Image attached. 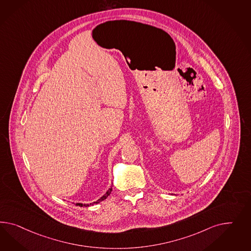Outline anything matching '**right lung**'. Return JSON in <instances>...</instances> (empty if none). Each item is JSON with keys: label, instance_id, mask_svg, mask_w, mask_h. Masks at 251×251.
I'll list each match as a JSON object with an SVG mask.
<instances>
[{"label": "right lung", "instance_id": "add662e5", "mask_svg": "<svg viewBox=\"0 0 251 251\" xmlns=\"http://www.w3.org/2000/svg\"><path fill=\"white\" fill-rule=\"evenodd\" d=\"M111 191H112V186H110V188L106 192V194L104 195V196H102L100 199H98L97 201L95 202H93L92 203H76L75 204H77V205H79V206H89V205H93V204H95V203H100L101 201L103 200H105L107 197L110 195V193H111Z\"/></svg>", "mask_w": 251, "mask_h": 251}]
</instances>
